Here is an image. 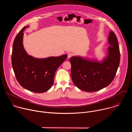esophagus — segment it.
Here are the masks:
<instances>
[{"instance_id": "1", "label": "esophagus", "mask_w": 132, "mask_h": 132, "mask_svg": "<svg viewBox=\"0 0 132 132\" xmlns=\"http://www.w3.org/2000/svg\"><path fill=\"white\" fill-rule=\"evenodd\" d=\"M73 56V54L71 53H69L68 54L67 57H68V59H70L71 57V56Z\"/></svg>"}]
</instances>
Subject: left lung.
Here are the masks:
<instances>
[{
	"label": "left lung",
	"instance_id": "1",
	"mask_svg": "<svg viewBox=\"0 0 132 132\" xmlns=\"http://www.w3.org/2000/svg\"><path fill=\"white\" fill-rule=\"evenodd\" d=\"M108 37V53L101 61L72 56L71 76L77 87L86 92H94L109 86L113 80L120 61V53L117 37L110 31Z\"/></svg>",
	"mask_w": 132,
	"mask_h": 132
}]
</instances>
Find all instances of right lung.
<instances>
[{
  "label": "right lung",
  "mask_w": 132,
  "mask_h": 132,
  "mask_svg": "<svg viewBox=\"0 0 132 132\" xmlns=\"http://www.w3.org/2000/svg\"><path fill=\"white\" fill-rule=\"evenodd\" d=\"M24 27L13 41L11 62L16 79L26 89L36 93H43L53 86L55 73L66 60L67 55L44 59L35 58L26 52L23 45Z\"/></svg>",
  "instance_id": "right-lung-1"
}]
</instances>
